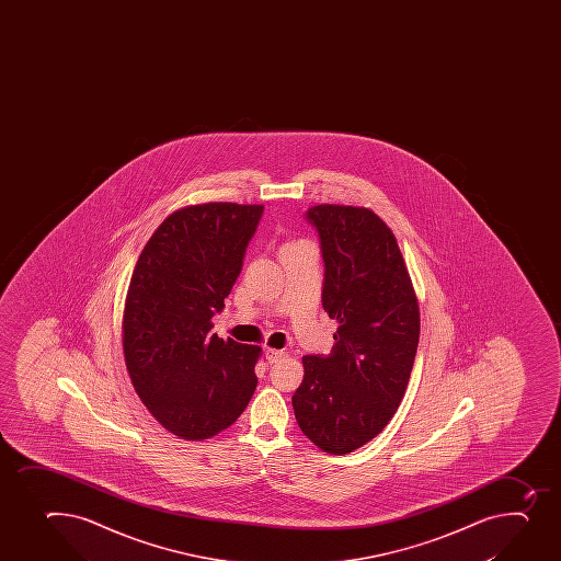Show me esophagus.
Here are the masks:
<instances>
[{"label": "esophagus", "instance_id": "esophagus-1", "mask_svg": "<svg viewBox=\"0 0 561 561\" xmlns=\"http://www.w3.org/2000/svg\"><path fill=\"white\" fill-rule=\"evenodd\" d=\"M265 358L271 362V364H276V362L285 358V351L279 350H271V347H266L265 350Z\"/></svg>", "mask_w": 561, "mask_h": 561}]
</instances>
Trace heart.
Returning <instances> with one entry per match:
<instances>
[{
	"mask_svg": "<svg viewBox=\"0 0 561 561\" xmlns=\"http://www.w3.org/2000/svg\"><path fill=\"white\" fill-rule=\"evenodd\" d=\"M290 244H298V243H290ZM290 244H287V247H290Z\"/></svg>",
	"mask_w": 561,
	"mask_h": 561,
	"instance_id": "b5f03b06",
	"label": "heart"
}]
</instances>
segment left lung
<instances>
[{
    "label": "left lung",
    "mask_w": 561,
    "mask_h": 561,
    "mask_svg": "<svg viewBox=\"0 0 561 561\" xmlns=\"http://www.w3.org/2000/svg\"><path fill=\"white\" fill-rule=\"evenodd\" d=\"M306 219L322 249L323 311L339 329L329 355L304 356L293 408L318 448L350 454L377 437L404 399L419 304L397 239L375 211L318 205Z\"/></svg>",
    "instance_id": "8db88e82"
}]
</instances>
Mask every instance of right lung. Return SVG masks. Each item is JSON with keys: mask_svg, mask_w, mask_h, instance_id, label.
Returning <instances> with one entry per match:
<instances>
[{"mask_svg": "<svg viewBox=\"0 0 561 561\" xmlns=\"http://www.w3.org/2000/svg\"><path fill=\"white\" fill-rule=\"evenodd\" d=\"M263 206L208 203L173 211L140 252L123 318L135 391L168 432L203 440L232 426L257 377V345L210 334Z\"/></svg>", "mask_w": 561, "mask_h": 561, "instance_id": "obj_1", "label": "right lung"}]
</instances>
